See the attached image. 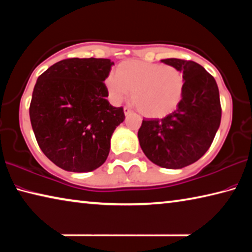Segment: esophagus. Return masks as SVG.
Returning <instances> with one entry per match:
<instances>
[{"mask_svg":"<svg viewBox=\"0 0 252 252\" xmlns=\"http://www.w3.org/2000/svg\"><path fill=\"white\" fill-rule=\"evenodd\" d=\"M123 111H125V114L126 116H129V114H131V109L130 108H127V106H125V109H123Z\"/></svg>","mask_w":252,"mask_h":252,"instance_id":"obj_1","label":"esophagus"}]
</instances>
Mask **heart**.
<instances>
[{
    "label": "heart",
    "instance_id": "heart-1",
    "mask_svg": "<svg viewBox=\"0 0 252 252\" xmlns=\"http://www.w3.org/2000/svg\"><path fill=\"white\" fill-rule=\"evenodd\" d=\"M185 75L173 65L138 60L120 63L116 74L104 81L110 99L120 102L132 91V102L147 118H162L172 113L185 93Z\"/></svg>",
    "mask_w": 252,
    "mask_h": 252
}]
</instances>
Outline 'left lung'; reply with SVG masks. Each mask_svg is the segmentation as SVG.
I'll return each mask as SVG.
<instances>
[{"mask_svg": "<svg viewBox=\"0 0 252 252\" xmlns=\"http://www.w3.org/2000/svg\"><path fill=\"white\" fill-rule=\"evenodd\" d=\"M185 75V93L174 112L142 121L140 146L153 163L181 169L198 161L210 148L221 121L218 85L198 63L181 59L161 60Z\"/></svg>", "mask_w": 252, "mask_h": 252, "instance_id": "8db88e82", "label": "left lung"}]
</instances>
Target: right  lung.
Here are the masks:
<instances>
[{
	"mask_svg": "<svg viewBox=\"0 0 252 252\" xmlns=\"http://www.w3.org/2000/svg\"><path fill=\"white\" fill-rule=\"evenodd\" d=\"M113 64L109 59L71 58L37 78L32 129L42 152L65 171H93L109 156L111 135L126 118L122 106L106 100L103 81Z\"/></svg>",
	"mask_w": 252,
	"mask_h": 252,
	"instance_id": "1",
	"label": "right lung"
}]
</instances>
